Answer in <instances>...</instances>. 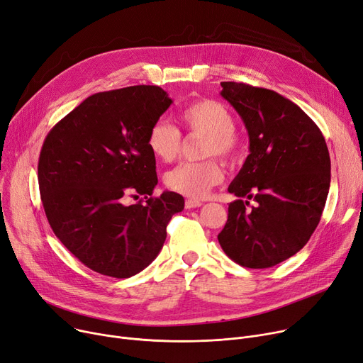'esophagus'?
<instances>
[{
    "instance_id": "esophagus-1",
    "label": "esophagus",
    "mask_w": 363,
    "mask_h": 363,
    "mask_svg": "<svg viewBox=\"0 0 363 363\" xmlns=\"http://www.w3.org/2000/svg\"><path fill=\"white\" fill-rule=\"evenodd\" d=\"M203 203L200 200H193V199H188L185 200V207L186 208H196V207H200Z\"/></svg>"
}]
</instances>
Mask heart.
<instances>
[{
    "instance_id": "1",
    "label": "heart",
    "mask_w": 363,
    "mask_h": 363,
    "mask_svg": "<svg viewBox=\"0 0 363 363\" xmlns=\"http://www.w3.org/2000/svg\"><path fill=\"white\" fill-rule=\"evenodd\" d=\"M181 122L191 133H200L204 141L203 156H219L225 160H235L240 141L235 135V119L226 106L215 100H197L181 111ZM145 145L156 160L169 163L181 151V132L166 121H156L148 128ZM223 167L218 159L203 162H184L169 170L164 184L172 191L186 197L200 199L223 179Z\"/></svg>"
}]
</instances>
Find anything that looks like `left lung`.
Returning <instances> with one entry per match:
<instances>
[{
	"mask_svg": "<svg viewBox=\"0 0 363 363\" xmlns=\"http://www.w3.org/2000/svg\"><path fill=\"white\" fill-rule=\"evenodd\" d=\"M220 85L249 132L250 155L228 188L238 200L230 203L218 240L244 268H271L300 252L316 230L331 181L328 147L316 123L278 92Z\"/></svg>",
	"mask_w": 363,
	"mask_h": 363,
	"instance_id": "left-lung-1",
	"label": "left lung"
}]
</instances>
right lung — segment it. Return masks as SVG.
Listing matches in <instances>:
<instances>
[{
    "label": "right lung",
    "instance_id": "1",
    "mask_svg": "<svg viewBox=\"0 0 363 363\" xmlns=\"http://www.w3.org/2000/svg\"><path fill=\"white\" fill-rule=\"evenodd\" d=\"M172 100L156 85L91 95L50 132L38 162V182L52 233L86 268L129 278L155 260L166 226L184 197L157 185L148 128ZM145 199L126 205L128 196Z\"/></svg>",
    "mask_w": 363,
    "mask_h": 363
}]
</instances>
